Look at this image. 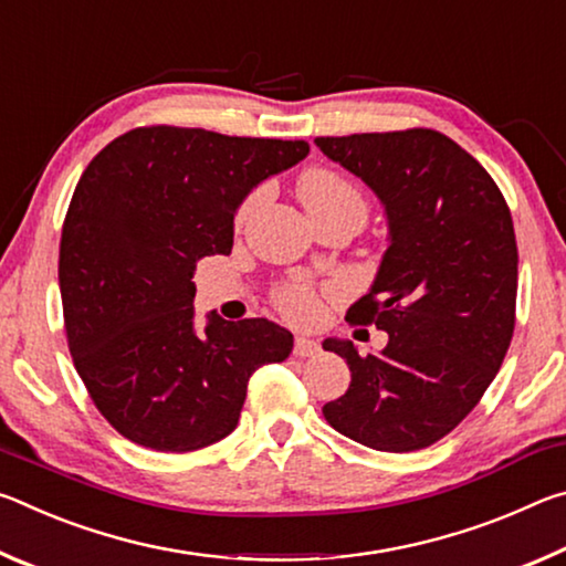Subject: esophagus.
<instances>
[{
    "instance_id": "esophagus-1",
    "label": "esophagus",
    "mask_w": 566,
    "mask_h": 566,
    "mask_svg": "<svg viewBox=\"0 0 566 566\" xmlns=\"http://www.w3.org/2000/svg\"><path fill=\"white\" fill-rule=\"evenodd\" d=\"M319 352V344L310 337L294 339V357H314Z\"/></svg>"
}]
</instances>
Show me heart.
I'll return each instance as SVG.
<instances>
[{
	"instance_id": "obj_1",
	"label": "heart",
	"mask_w": 566,
	"mask_h": 566,
	"mask_svg": "<svg viewBox=\"0 0 566 566\" xmlns=\"http://www.w3.org/2000/svg\"><path fill=\"white\" fill-rule=\"evenodd\" d=\"M300 197L312 217L334 212V209L344 207H359L367 212L361 191L352 185V181L332 169H310L300 179ZM260 202V191L247 197V202L239 207L237 222H244L252 207ZM276 306L294 322H310L317 314V296L304 284H290L276 294Z\"/></svg>"
}]
</instances>
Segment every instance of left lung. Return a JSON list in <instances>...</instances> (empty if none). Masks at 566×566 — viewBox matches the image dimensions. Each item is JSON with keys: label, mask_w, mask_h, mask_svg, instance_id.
Returning <instances> with one entry per match:
<instances>
[{"label": "left lung", "mask_w": 566, "mask_h": 566, "mask_svg": "<svg viewBox=\"0 0 566 566\" xmlns=\"http://www.w3.org/2000/svg\"><path fill=\"white\" fill-rule=\"evenodd\" d=\"M357 175L389 222V247L352 324L389 334L379 354L352 342L324 349L349 364L352 385L322 407L339 434L379 452L434 444L476 407L514 334L516 239L486 169L434 129L314 139Z\"/></svg>", "instance_id": "obj_1"}]
</instances>
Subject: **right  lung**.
<instances>
[{"label":"right lung","mask_w":566,"mask_h":566,"mask_svg":"<svg viewBox=\"0 0 566 566\" xmlns=\"http://www.w3.org/2000/svg\"><path fill=\"white\" fill-rule=\"evenodd\" d=\"M304 139L137 127L90 161L66 209L60 292L66 344L94 407L129 442L195 452L234 432L247 381L290 357L270 319L195 324L197 262L229 254L234 214Z\"/></svg>","instance_id":"right-lung-1"}]
</instances>
